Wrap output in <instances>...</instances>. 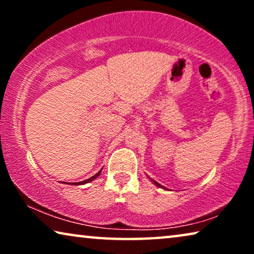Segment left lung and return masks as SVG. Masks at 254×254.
<instances>
[{
  "label": "left lung",
  "instance_id": "1",
  "mask_svg": "<svg viewBox=\"0 0 254 254\" xmlns=\"http://www.w3.org/2000/svg\"><path fill=\"white\" fill-rule=\"evenodd\" d=\"M148 178H149V177H148ZM149 179H150V180H151V183H152V184H154V185H155V186H157V187H159V189H163V190H166V189H165V187H164V186H162V185H161V184H158V183H157V182H155V180H154V179H151V178H149Z\"/></svg>",
  "mask_w": 254,
  "mask_h": 254
}]
</instances>
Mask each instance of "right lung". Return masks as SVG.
<instances>
[{
    "mask_svg": "<svg viewBox=\"0 0 254 254\" xmlns=\"http://www.w3.org/2000/svg\"><path fill=\"white\" fill-rule=\"evenodd\" d=\"M102 170H103V169H102ZM102 170H100L99 172H97L95 176L90 177L89 179H85V180H83V182H79V183H65V184H69V185H70V184H71V185H84V184H86V183H90V182H92L93 179H96L97 177H98V176L100 175V172H102ZM62 183H64V182H62Z\"/></svg>",
    "mask_w": 254,
    "mask_h": 254,
    "instance_id": "1",
    "label": "right lung"
}]
</instances>
